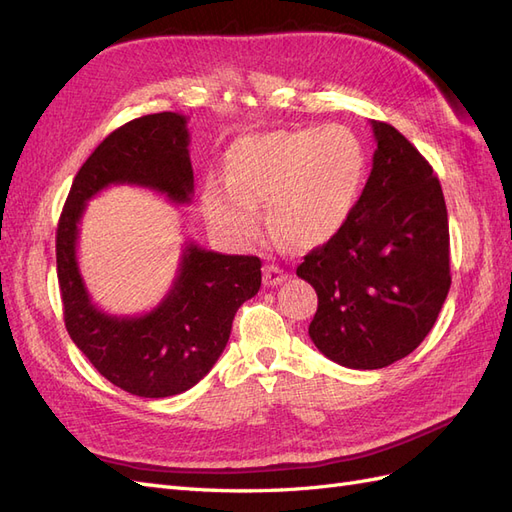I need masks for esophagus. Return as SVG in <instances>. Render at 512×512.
I'll use <instances>...</instances> for the list:
<instances>
[{
    "label": "esophagus",
    "mask_w": 512,
    "mask_h": 512,
    "mask_svg": "<svg viewBox=\"0 0 512 512\" xmlns=\"http://www.w3.org/2000/svg\"><path fill=\"white\" fill-rule=\"evenodd\" d=\"M288 280V271L277 267V265H265V269H262V284L273 288V286H280L282 282Z\"/></svg>",
    "instance_id": "1"
}]
</instances>
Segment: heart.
<instances>
[{"mask_svg": "<svg viewBox=\"0 0 512 512\" xmlns=\"http://www.w3.org/2000/svg\"><path fill=\"white\" fill-rule=\"evenodd\" d=\"M363 147L348 128L277 130L245 138L228 156V183H209L203 207L237 243L260 230L269 203L273 232L294 247L327 243L344 226L363 179Z\"/></svg>", "mask_w": 512, "mask_h": 512, "instance_id": "1", "label": "heart"}]
</instances>
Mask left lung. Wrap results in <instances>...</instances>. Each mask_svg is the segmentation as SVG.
Wrapping results in <instances>:
<instances>
[{
  "label": "left lung",
  "mask_w": 512,
  "mask_h": 512,
  "mask_svg": "<svg viewBox=\"0 0 512 512\" xmlns=\"http://www.w3.org/2000/svg\"><path fill=\"white\" fill-rule=\"evenodd\" d=\"M374 164L344 226L297 275L318 294L309 337L331 361L380 369L418 348L451 288L448 215L438 177L408 138L371 121Z\"/></svg>",
  "instance_id": "obj_1"
}]
</instances>
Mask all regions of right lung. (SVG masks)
I'll return each instance as SVG.
<instances>
[{"instance_id":"obj_1","label":"right lung","mask_w":512,"mask_h":512,"mask_svg":"<svg viewBox=\"0 0 512 512\" xmlns=\"http://www.w3.org/2000/svg\"><path fill=\"white\" fill-rule=\"evenodd\" d=\"M188 119L145 115L108 134L74 177L57 226V277L72 342L100 374L138 397H170L203 380L224 352L237 309L260 290L258 256H226L185 243L166 297L143 316L91 303L76 260L79 224L108 185H138L188 205L194 194Z\"/></svg>"}]
</instances>
